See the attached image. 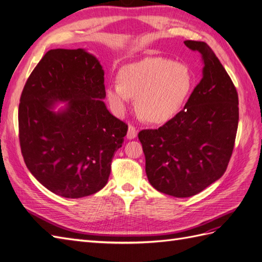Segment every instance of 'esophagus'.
I'll list each match as a JSON object with an SVG mask.
<instances>
[{"mask_svg": "<svg viewBox=\"0 0 262 262\" xmlns=\"http://www.w3.org/2000/svg\"><path fill=\"white\" fill-rule=\"evenodd\" d=\"M137 137H138V133H137L136 128H134L133 125H129L128 133H126V139H128V140H133V139H136Z\"/></svg>", "mask_w": 262, "mask_h": 262, "instance_id": "esophagus-1", "label": "esophagus"}]
</instances>
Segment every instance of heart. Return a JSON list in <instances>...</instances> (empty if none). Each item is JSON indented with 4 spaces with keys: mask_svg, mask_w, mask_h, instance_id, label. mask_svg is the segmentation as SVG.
<instances>
[{
    "mask_svg": "<svg viewBox=\"0 0 262 262\" xmlns=\"http://www.w3.org/2000/svg\"><path fill=\"white\" fill-rule=\"evenodd\" d=\"M192 71L182 62L147 57L124 66L118 82L106 86V98L113 112L122 117L131 97H136L139 115L149 123H164L185 105L193 86Z\"/></svg>",
    "mask_w": 262,
    "mask_h": 262,
    "instance_id": "heart-1",
    "label": "heart"
}]
</instances>
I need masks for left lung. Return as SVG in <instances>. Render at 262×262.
Here are the masks:
<instances>
[{
  "label": "left lung",
  "instance_id": "obj_1",
  "mask_svg": "<svg viewBox=\"0 0 262 262\" xmlns=\"http://www.w3.org/2000/svg\"><path fill=\"white\" fill-rule=\"evenodd\" d=\"M202 60V78L181 110L156 130H142L146 176L176 198L201 192L227 168L238 126V95L220 60L202 41L186 40Z\"/></svg>",
  "mask_w": 262,
  "mask_h": 262
}]
</instances>
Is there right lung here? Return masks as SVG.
Instances as JSON below:
<instances>
[{
  "instance_id": "1",
  "label": "right lung",
  "mask_w": 262,
  "mask_h": 262,
  "mask_svg": "<svg viewBox=\"0 0 262 262\" xmlns=\"http://www.w3.org/2000/svg\"><path fill=\"white\" fill-rule=\"evenodd\" d=\"M104 74L85 49H53L24 87L21 154L33 176L54 194L78 199L107 185L128 125L106 107Z\"/></svg>"
}]
</instances>
